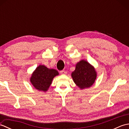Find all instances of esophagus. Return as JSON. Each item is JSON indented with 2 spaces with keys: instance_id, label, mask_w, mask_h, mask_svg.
I'll use <instances>...</instances> for the list:
<instances>
[{
  "instance_id": "esophagus-1",
  "label": "esophagus",
  "mask_w": 129,
  "mask_h": 129,
  "mask_svg": "<svg viewBox=\"0 0 129 129\" xmlns=\"http://www.w3.org/2000/svg\"><path fill=\"white\" fill-rule=\"evenodd\" d=\"M67 72H66V71H65V70H61V71H60V74H61L65 75V74H67Z\"/></svg>"
}]
</instances>
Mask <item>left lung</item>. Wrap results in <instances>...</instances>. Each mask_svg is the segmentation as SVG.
Wrapping results in <instances>:
<instances>
[{
    "instance_id": "left-lung-1",
    "label": "left lung",
    "mask_w": 129,
    "mask_h": 129,
    "mask_svg": "<svg viewBox=\"0 0 129 129\" xmlns=\"http://www.w3.org/2000/svg\"><path fill=\"white\" fill-rule=\"evenodd\" d=\"M96 76L95 68L84 60H81L76 64L75 70L72 73L74 82L81 89L91 86Z\"/></svg>"
}]
</instances>
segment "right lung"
<instances>
[{"instance_id": "right-lung-1", "label": "right lung", "mask_w": 129, "mask_h": 129, "mask_svg": "<svg viewBox=\"0 0 129 129\" xmlns=\"http://www.w3.org/2000/svg\"><path fill=\"white\" fill-rule=\"evenodd\" d=\"M58 75L57 70L40 65L33 73L30 82L35 89L45 92L50 86L53 78Z\"/></svg>"}]
</instances>
